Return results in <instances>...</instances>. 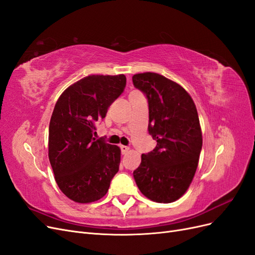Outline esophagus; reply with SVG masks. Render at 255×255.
Returning a JSON list of instances; mask_svg holds the SVG:
<instances>
[{"label":"esophagus","mask_w":255,"mask_h":255,"mask_svg":"<svg viewBox=\"0 0 255 255\" xmlns=\"http://www.w3.org/2000/svg\"><path fill=\"white\" fill-rule=\"evenodd\" d=\"M120 148H121V152L122 154H127L128 151H129V147L128 145H120Z\"/></svg>","instance_id":"obj_1"}]
</instances>
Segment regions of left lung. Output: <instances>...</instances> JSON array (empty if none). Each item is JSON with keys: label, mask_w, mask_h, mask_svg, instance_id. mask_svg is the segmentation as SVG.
<instances>
[{"label": "left lung", "mask_w": 255, "mask_h": 255, "mask_svg": "<svg viewBox=\"0 0 255 255\" xmlns=\"http://www.w3.org/2000/svg\"><path fill=\"white\" fill-rule=\"evenodd\" d=\"M148 102V133L157 141L134 171L140 192L156 203L180 198L194 177L203 136L195 103L178 83L156 73L133 76Z\"/></svg>", "instance_id": "obj_1"}]
</instances>
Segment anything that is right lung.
<instances>
[{
	"instance_id": "add662e5",
	"label": "right lung",
	"mask_w": 255,
	"mask_h": 255,
	"mask_svg": "<svg viewBox=\"0 0 255 255\" xmlns=\"http://www.w3.org/2000/svg\"><path fill=\"white\" fill-rule=\"evenodd\" d=\"M125 75H92L60 96L49 122L48 157L60 190L69 199L89 204L102 198L119 170L120 148L96 140V122L124 93Z\"/></svg>"
}]
</instances>
